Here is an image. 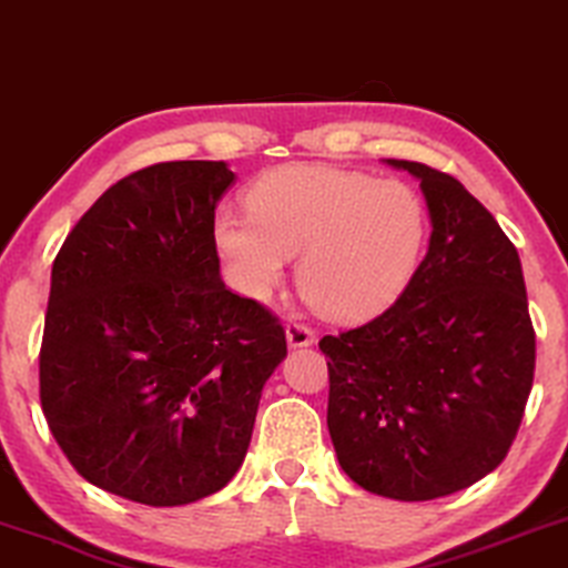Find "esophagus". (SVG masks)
<instances>
[{"instance_id":"1","label":"esophagus","mask_w":568,"mask_h":568,"mask_svg":"<svg viewBox=\"0 0 568 568\" xmlns=\"http://www.w3.org/2000/svg\"><path fill=\"white\" fill-rule=\"evenodd\" d=\"M315 341V333L313 328H307L305 323H286V344L292 348H300V346H310Z\"/></svg>"}]
</instances>
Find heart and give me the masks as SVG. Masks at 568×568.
Wrapping results in <instances>:
<instances>
[{
    "label": "heart",
    "instance_id": "obj_1",
    "mask_svg": "<svg viewBox=\"0 0 568 568\" xmlns=\"http://www.w3.org/2000/svg\"><path fill=\"white\" fill-rule=\"evenodd\" d=\"M245 201L247 214H216L214 243L247 297H268L302 251L297 282L310 305L359 321L390 305L422 261L426 209L400 181L292 162L263 173Z\"/></svg>",
    "mask_w": 568,
    "mask_h": 568
}]
</instances>
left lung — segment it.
<instances>
[{
  "label": "left lung",
  "instance_id": "left-lung-1",
  "mask_svg": "<svg viewBox=\"0 0 568 568\" xmlns=\"http://www.w3.org/2000/svg\"><path fill=\"white\" fill-rule=\"evenodd\" d=\"M387 165L422 181L429 251L383 315L321 338L328 432L354 484L429 501L507 457L532 387L535 331L517 247L491 212L453 175Z\"/></svg>",
  "mask_w": 568,
  "mask_h": 568
}]
</instances>
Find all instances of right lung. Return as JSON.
I'll use <instances>...</instances> for the list:
<instances>
[{
	"label": "right lung",
	"instance_id": "1",
	"mask_svg": "<svg viewBox=\"0 0 568 568\" xmlns=\"http://www.w3.org/2000/svg\"><path fill=\"white\" fill-rule=\"evenodd\" d=\"M224 162H158L113 183L53 261L41 406L84 480L150 507L220 491L251 445L286 336L224 286Z\"/></svg>",
	"mask_w": 568,
	"mask_h": 568
}]
</instances>
